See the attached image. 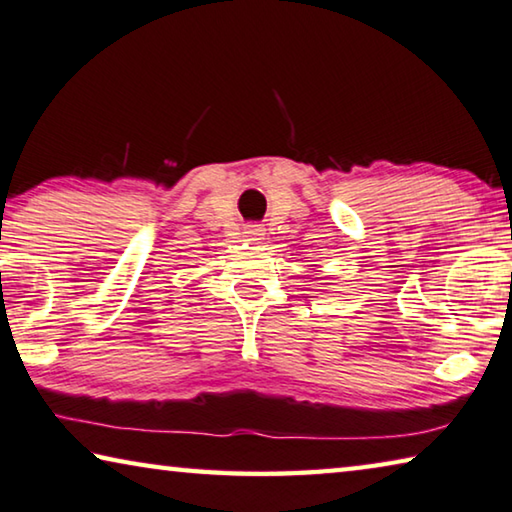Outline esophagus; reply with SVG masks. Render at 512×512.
Masks as SVG:
<instances>
[{"label": "esophagus", "mask_w": 512, "mask_h": 512, "mask_svg": "<svg viewBox=\"0 0 512 512\" xmlns=\"http://www.w3.org/2000/svg\"><path fill=\"white\" fill-rule=\"evenodd\" d=\"M242 233H245V240L247 242H261L265 238V229H263L261 224H251Z\"/></svg>", "instance_id": "obj_1"}]
</instances>
